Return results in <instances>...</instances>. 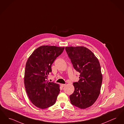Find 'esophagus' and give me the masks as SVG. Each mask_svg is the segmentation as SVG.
<instances>
[{"label": "esophagus", "instance_id": "1", "mask_svg": "<svg viewBox=\"0 0 124 124\" xmlns=\"http://www.w3.org/2000/svg\"><path fill=\"white\" fill-rule=\"evenodd\" d=\"M60 85H61V86L62 87H64V86H65L66 84H61Z\"/></svg>", "mask_w": 124, "mask_h": 124}]
</instances>
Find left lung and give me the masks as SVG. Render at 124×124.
Instances as JSON below:
<instances>
[{
  "instance_id": "1",
  "label": "left lung",
  "mask_w": 124,
  "mask_h": 124,
  "mask_svg": "<svg viewBox=\"0 0 124 124\" xmlns=\"http://www.w3.org/2000/svg\"><path fill=\"white\" fill-rule=\"evenodd\" d=\"M74 69L80 73V80L74 82V92L70 95L71 103L82 109L92 106L100 93L102 76L98 58L84 46L65 48Z\"/></svg>"
}]
</instances>
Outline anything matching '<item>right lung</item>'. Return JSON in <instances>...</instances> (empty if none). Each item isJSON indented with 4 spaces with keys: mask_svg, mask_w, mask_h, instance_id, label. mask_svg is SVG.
<instances>
[{
    "mask_svg": "<svg viewBox=\"0 0 124 124\" xmlns=\"http://www.w3.org/2000/svg\"><path fill=\"white\" fill-rule=\"evenodd\" d=\"M64 47L43 45L32 52L26 62L24 86L32 103L43 109L54 105L60 92L59 84L47 81L51 65Z\"/></svg>",
    "mask_w": 124,
    "mask_h": 124,
    "instance_id": "add662e5",
    "label": "right lung"
}]
</instances>
